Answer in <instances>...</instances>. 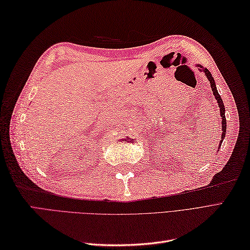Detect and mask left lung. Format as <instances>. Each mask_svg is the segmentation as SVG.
Instances as JSON below:
<instances>
[{
	"label": "left lung",
	"instance_id": "8db88e82",
	"mask_svg": "<svg viewBox=\"0 0 250 250\" xmlns=\"http://www.w3.org/2000/svg\"><path fill=\"white\" fill-rule=\"evenodd\" d=\"M196 66L199 67V71L203 72L205 74V76L207 77V79H208L209 83H210V88H211V91H213V94L215 95V99L217 100V103H218V106H219V111H220V116H221V124H222V134H221V140H220V144H219V147L221 146L222 142H224L225 140V136H226V130H227V120H226V108H225V104L224 102H222V99L220 98V95L218 93V91H217V87H216V83H215V79L214 77L211 76L210 72L207 70V68L203 67L201 64H196ZM219 150V148H218Z\"/></svg>",
	"mask_w": 250,
	"mask_h": 250
}]
</instances>
